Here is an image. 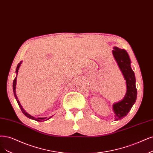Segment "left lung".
Masks as SVG:
<instances>
[{
  "instance_id": "8db88e82",
  "label": "left lung",
  "mask_w": 153,
  "mask_h": 153,
  "mask_svg": "<svg viewBox=\"0 0 153 153\" xmlns=\"http://www.w3.org/2000/svg\"><path fill=\"white\" fill-rule=\"evenodd\" d=\"M114 57L127 83V93L124 99L113 104L115 120L122 119L130 111L137 99V88L134 72L130 66V59L128 53L124 49L115 47L113 50Z\"/></svg>"
}]
</instances>
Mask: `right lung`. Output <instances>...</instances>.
<instances>
[{
  "mask_svg": "<svg viewBox=\"0 0 153 153\" xmlns=\"http://www.w3.org/2000/svg\"><path fill=\"white\" fill-rule=\"evenodd\" d=\"M22 61H20V62H19V64H18V66H17L16 70V72L17 75H18V73L19 68V66H20L21 64H22ZM16 78H17V75H16V78H14V81H13V92H14V94L15 98H16V99L17 102H18V105H19V108H20L21 110H22V111L23 112V113L26 116V117H27L28 118H31V119H33V120H36V121H38V122H44V121L47 120H49L50 118H51L52 117H49V118H46V117H45V118H34L33 117H32V116H31L30 114H29L28 113H26V112L23 109L22 106H21V104H20L19 101H18V97H17L16 94Z\"/></svg>",
  "mask_w": 153,
  "mask_h": 153,
  "instance_id": "1",
  "label": "right lung"
}]
</instances>
